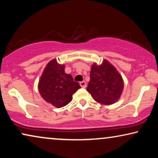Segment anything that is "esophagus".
I'll return each instance as SVG.
<instances>
[{"mask_svg": "<svg viewBox=\"0 0 158 158\" xmlns=\"http://www.w3.org/2000/svg\"><path fill=\"white\" fill-rule=\"evenodd\" d=\"M80 85H81L82 88H85L86 87V83L85 81L80 82Z\"/></svg>", "mask_w": 158, "mask_h": 158, "instance_id": "34e87169", "label": "esophagus"}]
</instances>
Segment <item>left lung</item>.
Returning a JSON list of instances; mask_svg holds the SVG:
<instances>
[{"label": "left lung", "mask_w": 158, "mask_h": 158, "mask_svg": "<svg viewBox=\"0 0 158 158\" xmlns=\"http://www.w3.org/2000/svg\"><path fill=\"white\" fill-rule=\"evenodd\" d=\"M123 88L122 76L106 60L101 65L93 64L86 90L95 101L104 105L112 104L119 98Z\"/></svg>", "instance_id": "1"}]
</instances>
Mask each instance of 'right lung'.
<instances>
[{
    "label": "right lung",
    "mask_w": 158,
    "mask_h": 158,
    "mask_svg": "<svg viewBox=\"0 0 158 158\" xmlns=\"http://www.w3.org/2000/svg\"><path fill=\"white\" fill-rule=\"evenodd\" d=\"M81 88L70 74L64 73V64L56 60L47 64L39 83L41 96L47 102L57 108L63 107L72 100L73 94Z\"/></svg>",
    "instance_id": "right-lung-1"
}]
</instances>
